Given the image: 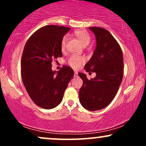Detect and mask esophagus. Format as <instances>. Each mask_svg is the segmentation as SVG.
Wrapping results in <instances>:
<instances>
[{"instance_id":"1","label":"esophagus","mask_w":146,"mask_h":146,"mask_svg":"<svg viewBox=\"0 0 146 146\" xmlns=\"http://www.w3.org/2000/svg\"><path fill=\"white\" fill-rule=\"evenodd\" d=\"M78 72L75 71V72H74V77H75V78H77V77H78Z\"/></svg>"}]
</instances>
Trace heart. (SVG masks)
I'll return each mask as SVG.
<instances>
[{
  "mask_svg": "<svg viewBox=\"0 0 146 146\" xmlns=\"http://www.w3.org/2000/svg\"><path fill=\"white\" fill-rule=\"evenodd\" d=\"M74 34L80 40V41L81 42L84 46L88 45L91 40L90 36L85 30H76V31H75ZM67 40L68 36L65 35L62 37L61 42H60V46H61V49L62 51L66 48ZM84 62L85 59L84 57L77 56V55H72L67 59V64L73 68H78Z\"/></svg>",
  "mask_w": 146,
  "mask_h": 146,
  "instance_id": "heart-1",
  "label": "heart"
}]
</instances>
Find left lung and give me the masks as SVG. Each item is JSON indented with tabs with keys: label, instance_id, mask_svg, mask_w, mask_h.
Wrapping results in <instances>:
<instances>
[{
	"label": "left lung",
	"instance_id": "obj_1",
	"mask_svg": "<svg viewBox=\"0 0 146 146\" xmlns=\"http://www.w3.org/2000/svg\"><path fill=\"white\" fill-rule=\"evenodd\" d=\"M89 29L95 33L97 46L84 69L95 72L96 76L88 80L86 75L78 73L83 81L79 97L84 108L95 111L104 108L115 98L123 78V59L119 44L108 30L101 27Z\"/></svg>",
	"mask_w": 146,
	"mask_h": 146
}]
</instances>
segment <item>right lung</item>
Here are the masks:
<instances>
[{"label":"right lung","instance_id":"add662e5","mask_svg":"<svg viewBox=\"0 0 146 146\" xmlns=\"http://www.w3.org/2000/svg\"><path fill=\"white\" fill-rule=\"evenodd\" d=\"M71 28L47 25L37 30L27 41L21 59V77L30 98L38 106L51 109L61 103L74 75L68 66L56 74L53 60L62 57L60 42Z\"/></svg>","mask_w":146,"mask_h":146}]
</instances>
